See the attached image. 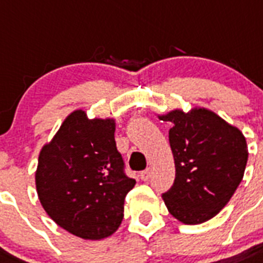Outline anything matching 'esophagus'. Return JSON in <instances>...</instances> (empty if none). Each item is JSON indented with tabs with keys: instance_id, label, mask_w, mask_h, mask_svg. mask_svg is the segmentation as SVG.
<instances>
[{
	"instance_id": "obj_1",
	"label": "esophagus",
	"mask_w": 263,
	"mask_h": 263,
	"mask_svg": "<svg viewBox=\"0 0 263 263\" xmlns=\"http://www.w3.org/2000/svg\"><path fill=\"white\" fill-rule=\"evenodd\" d=\"M150 177H151L150 168H146V170H143V172L140 173V178H142L143 181H148L150 180Z\"/></svg>"
}]
</instances>
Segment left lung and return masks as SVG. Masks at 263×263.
<instances>
[{"instance_id":"8db88e82","label":"left lung","mask_w":263,"mask_h":263,"mask_svg":"<svg viewBox=\"0 0 263 263\" xmlns=\"http://www.w3.org/2000/svg\"><path fill=\"white\" fill-rule=\"evenodd\" d=\"M158 117L173 124L168 142L176 165V180L162 198L181 223H204L227 205L242 182L246 138L206 108L174 109Z\"/></svg>"}]
</instances>
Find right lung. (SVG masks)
<instances>
[{"instance_id":"obj_1","label":"right lung","mask_w":263,"mask_h":263,"mask_svg":"<svg viewBox=\"0 0 263 263\" xmlns=\"http://www.w3.org/2000/svg\"><path fill=\"white\" fill-rule=\"evenodd\" d=\"M115 119H89L77 109L42 147L36 191L47 215L66 231L101 240L117 231L125 196L136 181L124 174Z\"/></svg>"}]
</instances>
